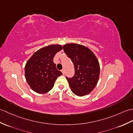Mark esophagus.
I'll use <instances>...</instances> for the list:
<instances>
[{
    "mask_svg": "<svg viewBox=\"0 0 133 133\" xmlns=\"http://www.w3.org/2000/svg\"><path fill=\"white\" fill-rule=\"evenodd\" d=\"M61 71H62V72L63 73V74H64V69H62L61 70Z\"/></svg>",
    "mask_w": 133,
    "mask_h": 133,
    "instance_id": "1",
    "label": "esophagus"
}]
</instances>
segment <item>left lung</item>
I'll list each match as a JSON object with an SVG mask.
<instances>
[{"label":"left lung","instance_id":"8db88e82","mask_svg":"<svg viewBox=\"0 0 133 133\" xmlns=\"http://www.w3.org/2000/svg\"><path fill=\"white\" fill-rule=\"evenodd\" d=\"M63 48L75 70L72 78L66 77L71 91L79 96L89 94L99 78L100 66L97 58L91 50L81 45L68 44Z\"/></svg>","mask_w":133,"mask_h":133}]
</instances>
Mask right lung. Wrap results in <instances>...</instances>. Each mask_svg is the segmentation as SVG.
<instances>
[{"label": "right lung", "mask_w": 133, "mask_h": 133, "mask_svg": "<svg viewBox=\"0 0 133 133\" xmlns=\"http://www.w3.org/2000/svg\"><path fill=\"white\" fill-rule=\"evenodd\" d=\"M63 49L59 45H51L35 52L26 63L25 75L27 83L35 92L45 94L53 87L58 76L62 75L56 68L53 58Z\"/></svg>", "instance_id": "add662e5"}]
</instances>
